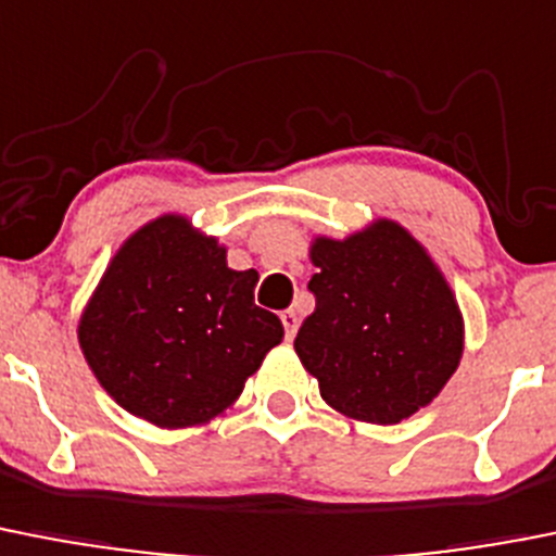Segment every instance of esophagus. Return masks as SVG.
<instances>
[{"label":"esophagus","instance_id":"34e87169","mask_svg":"<svg viewBox=\"0 0 556 556\" xmlns=\"http://www.w3.org/2000/svg\"><path fill=\"white\" fill-rule=\"evenodd\" d=\"M281 323H283V330H287V339L292 341L294 333H298V325H300L298 314H294L292 308H287V312H281Z\"/></svg>","mask_w":556,"mask_h":556}]
</instances>
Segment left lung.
Wrapping results in <instances>:
<instances>
[{"label": "left lung", "mask_w": 556, "mask_h": 556, "mask_svg": "<svg viewBox=\"0 0 556 556\" xmlns=\"http://www.w3.org/2000/svg\"><path fill=\"white\" fill-rule=\"evenodd\" d=\"M317 298L294 353L336 414L400 425L435 400L466 348V323L446 275L391 217L308 248Z\"/></svg>", "instance_id": "obj_1"}]
</instances>
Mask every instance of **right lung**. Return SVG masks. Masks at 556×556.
Returning a JSON list of instances; mask_svg holds the SVG:
<instances>
[{
	"label": "right lung",
	"mask_w": 556,
	"mask_h": 556,
	"mask_svg": "<svg viewBox=\"0 0 556 556\" xmlns=\"http://www.w3.org/2000/svg\"><path fill=\"white\" fill-rule=\"evenodd\" d=\"M165 212L121 242L76 325L101 389L137 419L187 430L220 419L278 348L283 325L253 303L256 269Z\"/></svg>",
	"instance_id": "obj_1"
}]
</instances>
